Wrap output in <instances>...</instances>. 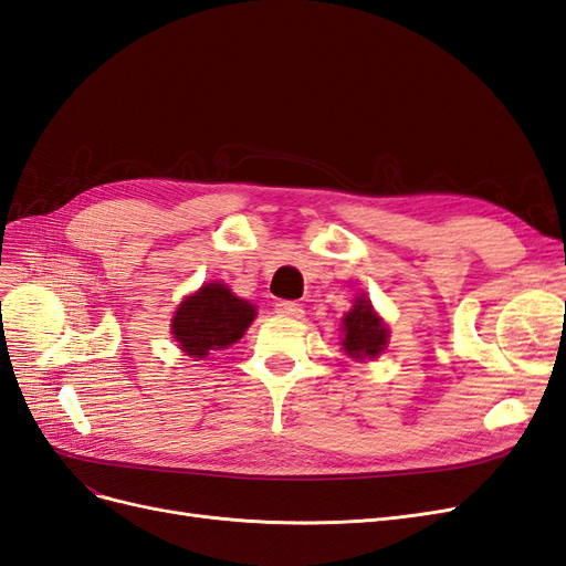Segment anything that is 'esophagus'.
Here are the masks:
<instances>
[{
    "mask_svg": "<svg viewBox=\"0 0 566 566\" xmlns=\"http://www.w3.org/2000/svg\"><path fill=\"white\" fill-rule=\"evenodd\" d=\"M273 310H276L279 316H287V318H302V306L297 302H287V300H279L273 304Z\"/></svg>",
    "mask_w": 566,
    "mask_h": 566,
    "instance_id": "34e87169",
    "label": "esophagus"
}]
</instances>
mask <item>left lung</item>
I'll return each instance as SVG.
<instances>
[{"mask_svg": "<svg viewBox=\"0 0 566 566\" xmlns=\"http://www.w3.org/2000/svg\"><path fill=\"white\" fill-rule=\"evenodd\" d=\"M342 347L358 361L380 356L387 347L389 331L382 318L375 314L373 304L366 295H358L354 306L342 318Z\"/></svg>", "mask_w": 566, "mask_h": 566, "instance_id": "obj_1", "label": "left lung"}]
</instances>
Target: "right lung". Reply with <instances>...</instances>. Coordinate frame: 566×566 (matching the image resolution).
I'll list each match as a JSON object with an SVG mask.
<instances>
[{
  "label": "right lung",
  "instance_id": "obj_1",
  "mask_svg": "<svg viewBox=\"0 0 566 566\" xmlns=\"http://www.w3.org/2000/svg\"><path fill=\"white\" fill-rule=\"evenodd\" d=\"M254 316V304L235 297L229 285L205 283L179 304L172 318V335L181 352L198 361L212 349H227L241 339Z\"/></svg>",
  "mask_w": 566,
  "mask_h": 566
}]
</instances>
